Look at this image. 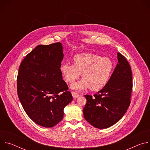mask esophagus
<instances>
[{"label":"esophagus","mask_w":150,"mask_h":150,"mask_svg":"<svg viewBox=\"0 0 150 150\" xmlns=\"http://www.w3.org/2000/svg\"><path fill=\"white\" fill-rule=\"evenodd\" d=\"M72 97H73L74 98H78V97H79L80 96L79 94H78L76 93H75V92H72Z\"/></svg>","instance_id":"obj_1"}]
</instances>
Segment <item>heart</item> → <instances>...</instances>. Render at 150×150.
Returning <instances> with one entry per match:
<instances>
[{
    "instance_id": "heart-1",
    "label": "heart",
    "mask_w": 150,
    "mask_h": 150,
    "mask_svg": "<svg viewBox=\"0 0 150 150\" xmlns=\"http://www.w3.org/2000/svg\"><path fill=\"white\" fill-rule=\"evenodd\" d=\"M74 64L63 63L60 71L65 81L73 82L78 79L82 73L80 81L71 85L76 91L88 88L96 91L104 87L109 81L113 71V63L107 57L91 53L76 54L73 58Z\"/></svg>"
}]
</instances>
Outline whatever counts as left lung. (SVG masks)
Segmentation results:
<instances>
[{
  "label": "left lung",
  "mask_w": 150,
  "mask_h": 150,
  "mask_svg": "<svg viewBox=\"0 0 150 150\" xmlns=\"http://www.w3.org/2000/svg\"><path fill=\"white\" fill-rule=\"evenodd\" d=\"M117 64L108 82L93 97L85 95V119L98 129L115 125L124 116L131 103L132 71L125 57L117 53Z\"/></svg>",
  "instance_id": "left-lung-1"
}]
</instances>
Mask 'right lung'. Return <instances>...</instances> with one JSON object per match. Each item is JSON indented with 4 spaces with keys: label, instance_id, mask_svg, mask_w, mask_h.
I'll list each match as a JSON object with an SVG mask.
<instances>
[{
    "label": "right lung",
    "instance_id": "obj_1",
    "mask_svg": "<svg viewBox=\"0 0 150 150\" xmlns=\"http://www.w3.org/2000/svg\"><path fill=\"white\" fill-rule=\"evenodd\" d=\"M61 42L38 45L21 62L17 77L19 101L37 125L52 127L63 117V109L73 99L60 71L63 59Z\"/></svg>",
    "mask_w": 150,
    "mask_h": 150
}]
</instances>
